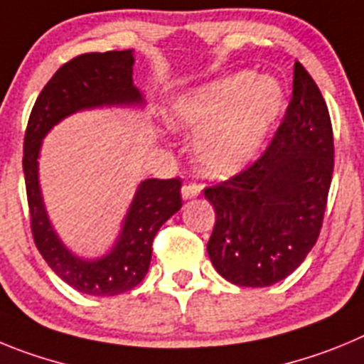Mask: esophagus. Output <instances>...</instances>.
<instances>
[{
    "mask_svg": "<svg viewBox=\"0 0 364 364\" xmlns=\"http://www.w3.org/2000/svg\"><path fill=\"white\" fill-rule=\"evenodd\" d=\"M201 194V186L199 185H196V183H188V185H183V188H181V196H183V199H194V198H198V196Z\"/></svg>",
    "mask_w": 364,
    "mask_h": 364,
    "instance_id": "esophagus-1",
    "label": "esophagus"
}]
</instances>
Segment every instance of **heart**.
Segmentation results:
<instances>
[{
    "label": "heart",
    "mask_w": 364,
    "mask_h": 364,
    "mask_svg": "<svg viewBox=\"0 0 364 364\" xmlns=\"http://www.w3.org/2000/svg\"><path fill=\"white\" fill-rule=\"evenodd\" d=\"M284 109L274 77L239 72L190 88L170 101L166 125L194 137L203 174L228 178L250 165Z\"/></svg>",
    "instance_id": "b5f03b06"
}]
</instances>
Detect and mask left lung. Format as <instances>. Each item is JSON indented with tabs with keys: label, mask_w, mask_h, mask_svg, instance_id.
<instances>
[{
	"label": "left lung",
	"mask_w": 364,
	"mask_h": 364,
	"mask_svg": "<svg viewBox=\"0 0 364 364\" xmlns=\"http://www.w3.org/2000/svg\"><path fill=\"white\" fill-rule=\"evenodd\" d=\"M333 172L328 109L316 81L294 65V92L267 152L248 170L205 190L215 210L206 252L237 287L290 276L319 235Z\"/></svg>",
	"instance_id": "obj_1"
}]
</instances>
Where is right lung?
Here are the masks:
<instances>
[{
  "instance_id": "1",
  "label": "right lung",
  "mask_w": 364,
  "mask_h": 364,
  "mask_svg": "<svg viewBox=\"0 0 364 364\" xmlns=\"http://www.w3.org/2000/svg\"><path fill=\"white\" fill-rule=\"evenodd\" d=\"M134 50L92 52L74 58L50 77L36 100L25 134L23 174L34 243L55 276L77 292L110 297L143 281L159 228L181 208L179 179H143L137 185L112 247L96 257L72 252L55 230L39 183V156L47 134L77 112L96 109L145 110L136 87Z\"/></svg>"
}]
</instances>
